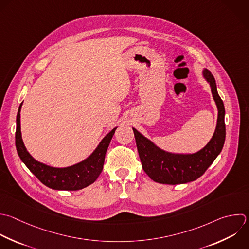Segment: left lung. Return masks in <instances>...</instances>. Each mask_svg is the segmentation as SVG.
<instances>
[{
    "instance_id": "8db88e82",
    "label": "left lung",
    "mask_w": 249,
    "mask_h": 249,
    "mask_svg": "<svg viewBox=\"0 0 249 249\" xmlns=\"http://www.w3.org/2000/svg\"><path fill=\"white\" fill-rule=\"evenodd\" d=\"M203 76L210 85L211 92L218 108L215 132L203 149L191 155L167 153L160 150L152 141L133 128L142 167L155 182L176 185L195 181L205 172L223 149L226 137L224 103L217 92L213 75L209 70L205 69Z\"/></svg>"
}]
</instances>
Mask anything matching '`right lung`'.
<instances>
[{
  "instance_id": "right-lung-1",
  "label": "right lung",
  "mask_w": 249,
  "mask_h": 249,
  "mask_svg": "<svg viewBox=\"0 0 249 249\" xmlns=\"http://www.w3.org/2000/svg\"><path fill=\"white\" fill-rule=\"evenodd\" d=\"M17 116V131H16V146L18 154L29 170L46 186L54 190L77 191L92 184L103 169L105 155L111 139L117 127L112 129L100 142L95 151L85 160L75 165L56 168L46 165L34 160L27 152L21 137L20 131V109Z\"/></svg>"
}]
</instances>
